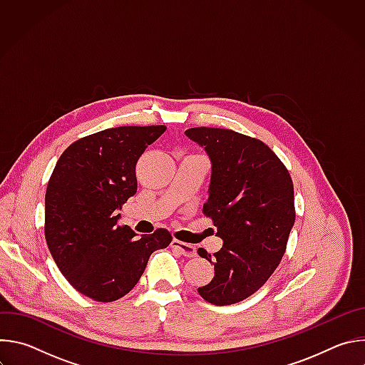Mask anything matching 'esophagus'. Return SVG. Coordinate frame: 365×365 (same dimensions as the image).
<instances>
[{
    "label": "esophagus",
    "instance_id": "1",
    "mask_svg": "<svg viewBox=\"0 0 365 365\" xmlns=\"http://www.w3.org/2000/svg\"><path fill=\"white\" fill-rule=\"evenodd\" d=\"M172 247L175 250H178L182 255L187 257V258H192L196 255V248L190 244H186V242H182V241H178V240H173L172 241Z\"/></svg>",
    "mask_w": 365,
    "mask_h": 365
}]
</instances>
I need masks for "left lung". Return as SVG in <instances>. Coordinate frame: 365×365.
<instances>
[{"mask_svg": "<svg viewBox=\"0 0 365 365\" xmlns=\"http://www.w3.org/2000/svg\"><path fill=\"white\" fill-rule=\"evenodd\" d=\"M185 134L210 155V197L202 211L224 242L214 255L197 250L215 270L211 283L197 292L217 306L238 303L269 280L286 251L296 217L293 182L277 155L257 138L211 127Z\"/></svg>", "mask_w": 365, "mask_h": 365, "instance_id": "obj_1", "label": "left lung"}]
</instances>
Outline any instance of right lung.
Masks as SVG:
<instances>
[{
  "label": "right lung",
  "instance_id": "obj_1",
  "mask_svg": "<svg viewBox=\"0 0 365 365\" xmlns=\"http://www.w3.org/2000/svg\"><path fill=\"white\" fill-rule=\"evenodd\" d=\"M165 125H127L86 135L61 155L46 190L44 235L65 279L96 302H114L140 280L150 255L172 235L155 230L140 238L117 225L135 195V165Z\"/></svg>",
  "mask_w": 365,
  "mask_h": 365
}]
</instances>
